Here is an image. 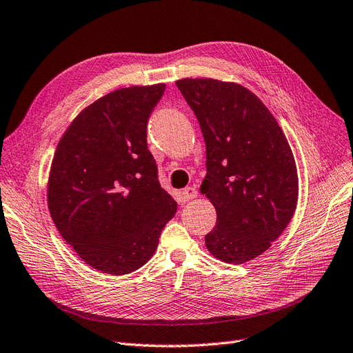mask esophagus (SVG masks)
<instances>
[{
    "mask_svg": "<svg viewBox=\"0 0 353 353\" xmlns=\"http://www.w3.org/2000/svg\"><path fill=\"white\" fill-rule=\"evenodd\" d=\"M196 194H198V192H196V189H194V188H185L183 190L180 192V201L181 202H188V201H190L193 198H196Z\"/></svg>",
    "mask_w": 353,
    "mask_h": 353,
    "instance_id": "obj_1",
    "label": "esophagus"
}]
</instances>
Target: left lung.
I'll use <instances>...</instances> for the list:
<instances>
[{"label": "left lung", "instance_id": "8db88e82", "mask_svg": "<svg viewBox=\"0 0 353 353\" xmlns=\"http://www.w3.org/2000/svg\"><path fill=\"white\" fill-rule=\"evenodd\" d=\"M206 147L201 192L216 210L208 250L227 263L266 252L295 212L298 176L281 126L252 91L212 78L176 81Z\"/></svg>", "mask_w": 353, "mask_h": 353}]
</instances>
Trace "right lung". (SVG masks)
Returning a JSON list of instances; mask_svg holds the SVG:
<instances>
[{"mask_svg":"<svg viewBox=\"0 0 353 353\" xmlns=\"http://www.w3.org/2000/svg\"><path fill=\"white\" fill-rule=\"evenodd\" d=\"M164 90V84L134 85L90 104L52 160V219L87 265L110 275L145 265L177 210L147 145L150 116Z\"/></svg>","mask_w":353,"mask_h":353,"instance_id":"right-lung-1","label":"right lung"}]
</instances>
